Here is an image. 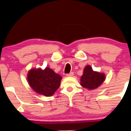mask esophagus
Here are the masks:
<instances>
[{
	"instance_id": "esophagus-1",
	"label": "esophagus",
	"mask_w": 131,
	"mask_h": 131,
	"mask_svg": "<svg viewBox=\"0 0 131 131\" xmlns=\"http://www.w3.org/2000/svg\"><path fill=\"white\" fill-rule=\"evenodd\" d=\"M73 75H74V73H73V72H71V73H70L69 74H66V76L68 77H70L73 76Z\"/></svg>"
}]
</instances>
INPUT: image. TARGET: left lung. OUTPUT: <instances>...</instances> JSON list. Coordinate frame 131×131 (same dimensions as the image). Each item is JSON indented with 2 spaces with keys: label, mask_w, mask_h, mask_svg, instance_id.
<instances>
[{
  "label": "left lung",
  "mask_w": 131,
  "mask_h": 131,
  "mask_svg": "<svg viewBox=\"0 0 131 131\" xmlns=\"http://www.w3.org/2000/svg\"><path fill=\"white\" fill-rule=\"evenodd\" d=\"M105 80L104 73L94 71L91 66L87 65L84 68L80 78V85L89 90H92L101 85Z\"/></svg>",
  "instance_id": "left-lung-1"
}]
</instances>
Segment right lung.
Listing matches in <instances>:
<instances>
[{
    "label": "right lung",
    "mask_w": 131,
    "mask_h": 131,
    "mask_svg": "<svg viewBox=\"0 0 131 131\" xmlns=\"http://www.w3.org/2000/svg\"><path fill=\"white\" fill-rule=\"evenodd\" d=\"M61 79L59 74L48 67L44 70L31 69L27 74V81L32 90L47 97L54 93L60 87Z\"/></svg>",
    "instance_id": "right-lung-1"
}]
</instances>
